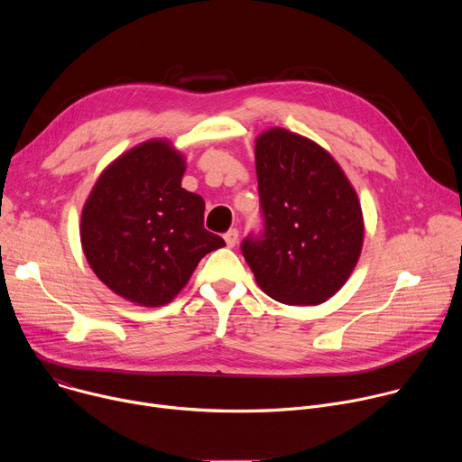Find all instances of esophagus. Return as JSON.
<instances>
[{"label":"esophagus","mask_w":462,"mask_h":462,"mask_svg":"<svg viewBox=\"0 0 462 462\" xmlns=\"http://www.w3.org/2000/svg\"><path fill=\"white\" fill-rule=\"evenodd\" d=\"M237 239H239V232L236 228H230L226 234H225V241H226V246H236L237 245Z\"/></svg>","instance_id":"34e87169"}]
</instances>
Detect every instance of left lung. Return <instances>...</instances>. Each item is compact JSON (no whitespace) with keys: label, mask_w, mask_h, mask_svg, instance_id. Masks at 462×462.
<instances>
[{"label":"left lung","mask_w":462,"mask_h":462,"mask_svg":"<svg viewBox=\"0 0 462 462\" xmlns=\"http://www.w3.org/2000/svg\"><path fill=\"white\" fill-rule=\"evenodd\" d=\"M263 230L241 252L261 291L287 305L331 298L353 273L364 241L356 191L316 143L274 127L255 141Z\"/></svg>","instance_id":"obj_1"}]
</instances>
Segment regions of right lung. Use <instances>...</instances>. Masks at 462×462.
<instances>
[{"label": "right lung", "instance_id": "1", "mask_svg": "<svg viewBox=\"0 0 462 462\" xmlns=\"http://www.w3.org/2000/svg\"><path fill=\"white\" fill-rule=\"evenodd\" d=\"M182 173L184 159L166 141L144 143L104 170L82 210L93 273L144 307L171 301L197 263L225 246L205 228L203 197L180 188Z\"/></svg>", "mask_w": 462, "mask_h": 462}]
</instances>
